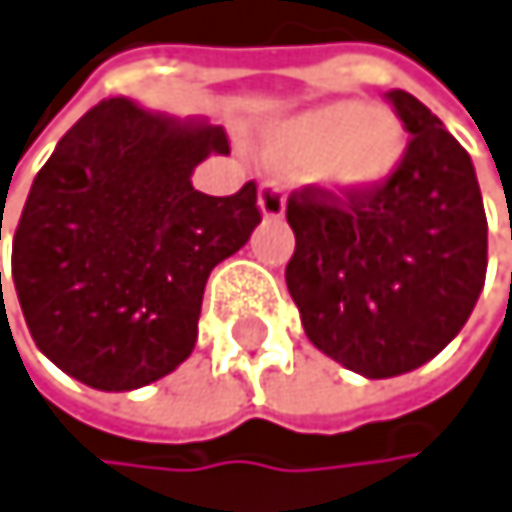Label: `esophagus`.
Masks as SVG:
<instances>
[{"label":"esophagus","instance_id":"34e87169","mask_svg":"<svg viewBox=\"0 0 512 512\" xmlns=\"http://www.w3.org/2000/svg\"><path fill=\"white\" fill-rule=\"evenodd\" d=\"M258 208H261L264 218H270V221H276V218H282V214H285V196H282V187L276 181H264L261 184Z\"/></svg>","mask_w":512,"mask_h":512}]
</instances>
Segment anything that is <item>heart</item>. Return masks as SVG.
Listing matches in <instances>:
<instances>
[{
  "label": "heart",
  "mask_w": 512,
  "mask_h": 512,
  "mask_svg": "<svg viewBox=\"0 0 512 512\" xmlns=\"http://www.w3.org/2000/svg\"><path fill=\"white\" fill-rule=\"evenodd\" d=\"M267 150L279 165L301 168L331 196L362 199L390 184L405 159L408 137L387 107L334 101L270 125Z\"/></svg>",
  "instance_id": "heart-1"
}]
</instances>
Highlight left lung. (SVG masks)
I'll use <instances>...</instances> for the list:
<instances>
[{"label":"left lung","mask_w":512,"mask_h":512,"mask_svg":"<svg viewBox=\"0 0 512 512\" xmlns=\"http://www.w3.org/2000/svg\"><path fill=\"white\" fill-rule=\"evenodd\" d=\"M411 134L378 193H291L285 285L316 350L362 378H396L442 353L470 319L488 264L476 168L415 94H387Z\"/></svg>","instance_id":"1"}]
</instances>
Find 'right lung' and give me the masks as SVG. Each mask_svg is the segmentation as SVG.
<instances>
[{
	"mask_svg": "<svg viewBox=\"0 0 512 512\" xmlns=\"http://www.w3.org/2000/svg\"><path fill=\"white\" fill-rule=\"evenodd\" d=\"M211 153H230L221 125L131 97L101 101L57 141L17 221L11 279L36 347L64 375L128 393L193 353L208 273L261 224L254 184L233 196L193 187Z\"/></svg>",
	"mask_w": 512,
	"mask_h": 512,
	"instance_id": "1",
	"label": "right lung"
}]
</instances>
